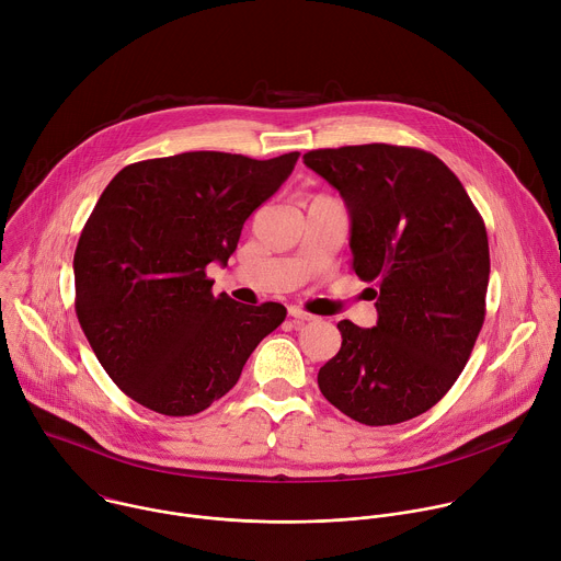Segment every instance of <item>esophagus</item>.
<instances>
[{"mask_svg":"<svg viewBox=\"0 0 561 561\" xmlns=\"http://www.w3.org/2000/svg\"><path fill=\"white\" fill-rule=\"evenodd\" d=\"M288 314L295 319V322H310V319H314L310 312L301 310L299 306H290V308H288Z\"/></svg>","mask_w":561,"mask_h":561,"instance_id":"1","label":"esophagus"}]
</instances>
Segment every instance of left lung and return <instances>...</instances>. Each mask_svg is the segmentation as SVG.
Listing matches in <instances>:
<instances>
[{
    "instance_id": "8db88e82",
    "label": "left lung",
    "mask_w": 561,
    "mask_h": 561,
    "mask_svg": "<svg viewBox=\"0 0 561 561\" xmlns=\"http://www.w3.org/2000/svg\"><path fill=\"white\" fill-rule=\"evenodd\" d=\"M304 164L340 191L353 271L377 282V327L337 324L319 368L329 402L366 426L413 420L450 390L486 314L489 237L457 175L433 152L362 144L319 148Z\"/></svg>"
}]
</instances>
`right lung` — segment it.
I'll return each instance as SVG.
<instances>
[{
    "mask_svg": "<svg viewBox=\"0 0 561 561\" xmlns=\"http://www.w3.org/2000/svg\"><path fill=\"white\" fill-rule=\"evenodd\" d=\"M299 152L251 159L195 150L122 169L82 234L75 312L108 377L169 417L206 411L286 317L277 301L213 295L244 221L288 180Z\"/></svg>",
    "mask_w": 561,
    "mask_h": 561,
    "instance_id": "obj_1",
    "label": "right lung"
}]
</instances>
